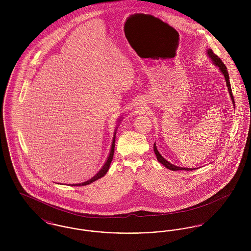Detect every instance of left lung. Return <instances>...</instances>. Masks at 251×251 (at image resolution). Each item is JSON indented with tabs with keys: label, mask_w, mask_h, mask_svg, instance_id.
Returning a JSON list of instances; mask_svg holds the SVG:
<instances>
[{
	"label": "left lung",
	"mask_w": 251,
	"mask_h": 251,
	"mask_svg": "<svg viewBox=\"0 0 251 251\" xmlns=\"http://www.w3.org/2000/svg\"><path fill=\"white\" fill-rule=\"evenodd\" d=\"M207 55L209 56V58L211 59V61L213 62V64L216 66L217 68H218V70L220 71V72L222 73V75L224 76V78H225V81H226V84H227V91H228V94H229V97H230V99H231V101H232V104H233V106H234V99H233V96H232V92H231V87H230V83H229V77H228V72L227 71V68H226V66L223 64V62L221 61V59L217 56V55H215V53H214V51L211 50V49H208L207 50ZM153 151H154V153H155L156 157H157V160H158V162H160L163 166H165V167L168 168V169H170V170H173V171H175V170H194L195 168H187V167H177V166H175V165H173V164H171L170 162H168L167 160H166V158H164L162 154L160 153V151H158V149H157V146H156V144L154 143L153 145Z\"/></svg>",
	"instance_id": "1"
}]
</instances>
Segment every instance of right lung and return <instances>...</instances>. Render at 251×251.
<instances>
[{"mask_svg":"<svg viewBox=\"0 0 251 251\" xmlns=\"http://www.w3.org/2000/svg\"><path fill=\"white\" fill-rule=\"evenodd\" d=\"M116 133H117V130L114 132V137H113V142H112V146H111V151H110V153L108 156L107 160L105 162V164L103 165V167H101V169L94 175L91 179H87L85 181L83 182H80V183H74V184H71L72 186H84V185H87V184H90L92 183L93 181H95L97 179H100L102 178L106 173H107L108 170H109V167L111 165V162L113 160V156H114V151H115V142H116Z\"/></svg>","mask_w":251,"mask_h":251,"instance_id":"obj_1","label":"right lung"}]
</instances>
